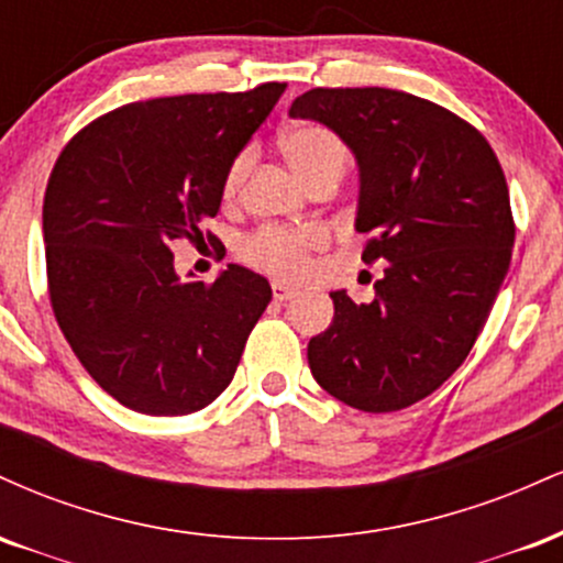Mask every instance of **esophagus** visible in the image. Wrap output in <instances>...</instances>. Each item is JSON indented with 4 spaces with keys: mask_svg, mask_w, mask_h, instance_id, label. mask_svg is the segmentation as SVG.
Instances as JSON below:
<instances>
[{
    "mask_svg": "<svg viewBox=\"0 0 563 563\" xmlns=\"http://www.w3.org/2000/svg\"><path fill=\"white\" fill-rule=\"evenodd\" d=\"M273 296H275V301H290L294 299V296H299V290H296L294 286H288V283H280V280H275L273 283Z\"/></svg>",
    "mask_w": 563,
    "mask_h": 563,
    "instance_id": "1",
    "label": "esophagus"
}]
</instances>
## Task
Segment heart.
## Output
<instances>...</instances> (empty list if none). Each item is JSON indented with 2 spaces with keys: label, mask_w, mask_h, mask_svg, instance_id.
Listing matches in <instances>:
<instances>
[{
  "label": "heart",
  "mask_w": 563,
  "mask_h": 563,
  "mask_svg": "<svg viewBox=\"0 0 563 563\" xmlns=\"http://www.w3.org/2000/svg\"><path fill=\"white\" fill-rule=\"evenodd\" d=\"M283 156L307 185L318 183L325 174H344L349 151L344 140L322 124H296L283 132L280 137ZM251 147H243L235 158L230 161L228 172L222 179V196L232 200L241 190L245 174L251 169ZM325 245V235L314 228H260L243 238L241 256L251 267L264 269V273L277 277H294L307 267L309 256Z\"/></svg>",
  "instance_id": "b5f03b06"
}]
</instances>
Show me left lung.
<instances>
[{"instance_id": "1", "label": "left lung", "mask_w": 563, "mask_h": 563, "mask_svg": "<svg viewBox=\"0 0 563 563\" xmlns=\"http://www.w3.org/2000/svg\"><path fill=\"white\" fill-rule=\"evenodd\" d=\"M288 113L333 129L354 153L363 260L386 262L371 303L333 290L309 371L349 407L402 410L463 365L506 280L516 238L506 174L479 129L397 89L318 87Z\"/></svg>"}]
</instances>
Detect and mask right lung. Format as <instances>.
<instances>
[{"label":"right lung","mask_w":563,"mask_h":563,"mask_svg":"<svg viewBox=\"0 0 563 563\" xmlns=\"http://www.w3.org/2000/svg\"><path fill=\"white\" fill-rule=\"evenodd\" d=\"M286 84L129 102L63 147L44 192L49 301L87 373L145 416L203 410L230 386L273 299L262 275L228 264L179 280L169 245L203 241L230 161ZM214 243V235H206Z\"/></svg>","instance_id":"add662e5"}]
</instances>
